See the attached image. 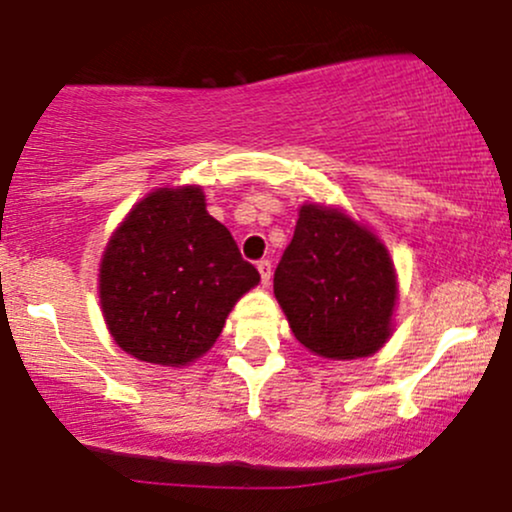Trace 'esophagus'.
<instances>
[{
  "label": "esophagus",
  "instance_id": "34e87169",
  "mask_svg": "<svg viewBox=\"0 0 512 512\" xmlns=\"http://www.w3.org/2000/svg\"><path fill=\"white\" fill-rule=\"evenodd\" d=\"M257 270H260V277H262V285H270L272 280V262L270 260H260L257 262Z\"/></svg>",
  "mask_w": 512,
  "mask_h": 512
}]
</instances>
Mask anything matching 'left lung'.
Listing matches in <instances>:
<instances>
[{
  "label": "left lung",
  "instance_id": "8db88e82",
  "mask_svg": "<svg viewBox=\"0 0 512 512\" xmlns=\"http://www.w3.org/2000/svg\"><path fill=\"white\" fill-rule=\"evenodd\" d=\"M275 297L309 352L359 359L394 334L399 282L374 230L332 205L304 203L275 270Z\"/></svg>",
  "mask_w": 512,
  "mask_h": 512
}]
</instances>
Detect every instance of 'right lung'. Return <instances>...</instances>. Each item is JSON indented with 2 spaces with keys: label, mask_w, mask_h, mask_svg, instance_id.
Wrapping results in <instances>:
<instances>
[{
  "label": "right lung",
  "mask_w": 512,
  "mask_h": 512,
  "mask_svg": "<svg viewBox=\"0 0 512 512\" xmlns=\"http://www.w3.org/2000/svg\"><path fill=\"white\" fill-rule=\"evenodd\" d=\"M260 282L200 185L156 188L106 242L98 299L113 342L158 366H188L218 342L237 299Z\"/></svg>",
  "instance_id": "obj_1"
}]
</instances>
